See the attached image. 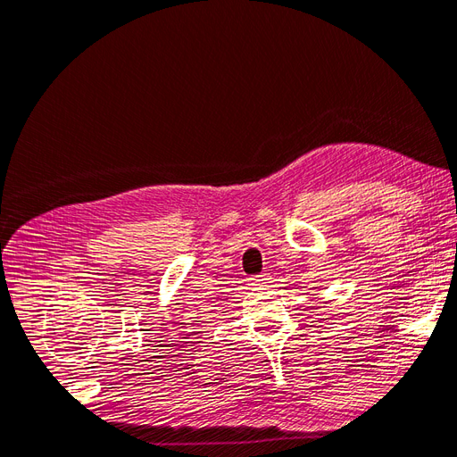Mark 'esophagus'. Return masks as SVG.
<instances>
[{
	"mask_svg": "<svg viewBox=\"0 0 457 457\" xmlns=\"http://www.w3.org/2000/svg\"><path fill=\"white\" fill-rule=\"evenodd\" d=\"M267 276L265 274H259V276H253V278H250V282H252V286H262V284H267Z\"/></svg>",
	"mask_w": 457,
	"mask_h": 457,
	"instance_id": "34e87169",
	"label": "esophagus"
}]
</instances>
